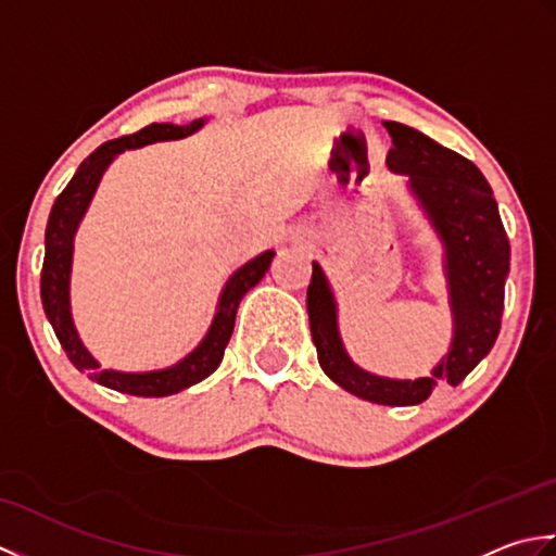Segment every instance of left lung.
Instances as JSON below:
<instances>
[{"instance_id":"obj_1","label":"left lung","mask_w":556,"mask_h":556,"mask_svg":"<svg viewBox=\"0 0 556 556\" xmlns=\"http://www.w3.org/2000/svg\"><path fill=\"white\" fill-rule=\"evenodd\" d=\"M394 148L387 167L408 176V188L444 245V277L454 339L430 377L392 380L358 368L341 344L337 301L323 267L313 263L308 287L311 334L329 380L372 404L416 406L446 382L456 387L497 341L511 248L492 188L473 162L399 122H384Z\"/></svg>"}]
</instances>
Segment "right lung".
I'll return each instance as SVG.
<instances>
[{
  "mask_svg": "<svg viewBox=\"0 0 556 556\" xmlns=\"http://www.w3.org/2000/svg\"><path fill=\"white\" fill-rule=\"evenodd\" d=\"M205 119H195L186 126L174 124H150L140 128L134 136H124L110 140V143L100 146L90 157L80 162L74 179L66 184V188L54 200L50 219H47L45 229V260L40 271V299L47 320H50L59 344L66 351L68 361L76 365L80 372H86L90 380H96L102 387L116 389V392L134 394V396H169L198 384L205 380L207 375L217 370V365L224 358V349H227L236 311H239L241 299L253 289L260 279L265 277L269 269L275 251H265L251 263H245L241 269H236L224 285L219 293V303L212 325L207 329L205 339L188 353L184 361H179L172 368L164 370H150V372H119V370H102L100 363L90 356V351L83 346L78 332L74 327V317H71V303H68V279H71V257H74V236L78 224L86 215L92 195L98 191V184L102 179L104 169L110 167L112 160L119 152L128 148H140L157 143V140H176L195 134Z\"/></svg>",
  "mask_w": 556,
  "mask_h": 556,
  "instance_id": "add662e5",
  "label": "right lung"
}]
</instances>
